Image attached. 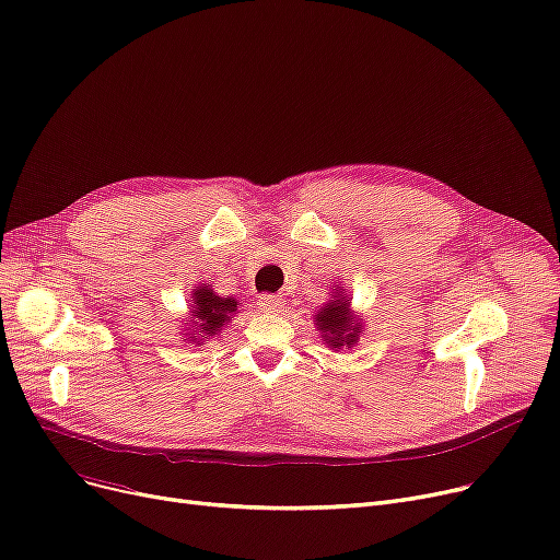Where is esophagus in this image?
<instances>
[{
    "instance_id": "34e87169",
    "label": "esophagus",
    "mask_w": 560,
    "mask_h": 560,
    "mask_svg": "<svg viewBox=\"0 0 560 560\" xmlns=\"http://www.w3.org/2000/svg\"><path fill=\"white\" fill-rule=\"evenodd\" d=\"M258 308L262 313H279V311H283V300L279 295H262L258 300Z\"/></svg>"
}]
</instances>
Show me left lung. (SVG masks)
<instances>
[{"label": "left lung", "instance_id": "8db88e82", "mask_svg": "<svg viewBox=\"0 0 560 560\" xmlns=\"http://www.w3.org/2000/svg\"><path fill=\"white\" fill-rule=\"evenodd\" d=\"M315 331H320L323 346L329 350H350L363 336V315L352 308V298L346 285H334L331 298L313 315Z\"/></svg>", "mask_w": 560, "mask_h": 560}]
</instances>
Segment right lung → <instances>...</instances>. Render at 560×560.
<instances>
[{
  "instance_id": "1",
  "label": "right lung",
  "mask_w": 560,
  "mask_h": 560,
  "mask_svg": "<svg viewBox=\"0 0 560 560\" xmlns=\"http://www.w3.org/2000/svg\"><path fill=\"white\" fill-rule=\"evenodd\" d=\"M240 311V300H235L233 295L214 293L212 283H197L191 288L187 318H183L185 340L201 348L206 346V340L220 338L222 329Z\"/></svg>"
}]
</instances>
